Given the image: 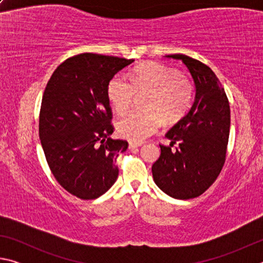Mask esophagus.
<instances>
[{
  "instance_id": "1",
  "label": "esophagus",
  "mask_w": 263,
  "mask_h": 263,
  "mask_svg": "<svg viewBox=\"0 0 263 263\" xmlns=\"http://www.w3.org/2000/svg\"><path fill=\"white\" fill-rule=\"evenodd\" d=\"M142 144L141 142H133V141H130L128 142V147L130 148H137V147H140Z\"/></svg>"
}]
</instances>
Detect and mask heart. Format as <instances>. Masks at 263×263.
<instances>
[{
  "mask_svg": "<svg viewBox=\"0 0 263 263\" xmlns=\"http://www.w3.org/2000/svg\"><path fill=\"white\" fill-rule=\"evenodd\" d=\"M147 111L133 110L116 123L118 135L132 141H142L158 130L162 117L175 122L190 108L194 87L188 78L159 64L140 65L131 70L128 80L116 75L108 86V99L117 114L130 108L136 95L146 94Z\"/></svg>",
  "mask_w": 263,
  "mask_h": 263,
  "instance_id": "obj_1",
  "label": "heart"
}]
</instances>
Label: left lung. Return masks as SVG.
Masks as SVG:
<instances>
[{"label":"left lung","mask_w":263,"mask_h":263,"mask_svg":"<svg viewBox=\"0 0 263 263\" xmlns=\"http://www.w3.org/2000/svg\"><path fill=\"white\" fill-rule=\"evenodd\" d=\"M181 60L195 83V97L188 112L160 145L161 155L152 166L153 180L164 194L176 199L198 197L217 180L225 162L231 115L228 96L210 67L183 54L166 55ZM177 142L179 147L172 151Z\"/></svg>","instance_id":"obj_1"}]
</instances>
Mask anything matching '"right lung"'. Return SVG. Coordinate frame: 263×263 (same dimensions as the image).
<instances>
[{
    "label": "right lung",
    "instance_id": "add662e5",
    "mask_svg": "<svg viewBox=\"0 0 263 263\" xmlns=\"http://www.w3.org/2000/svg\"><path fill=\"white\" fill-rule=\"evenodd\" d=\"M135 60L82 53L58 67L47 82L39 116V138L48 166L62 188L95 199L118 177L116 159L127 141L112 139L108 86Z\"/></svg>",
    "mask_w": 263,
    "mask_h": 263
}]
</instances>
